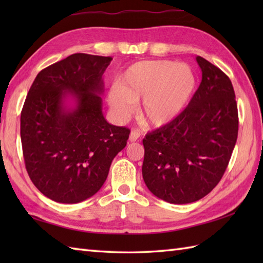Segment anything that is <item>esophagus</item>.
I'll return each instance as SVG.
<instances>
[{"label":"esophagus","instance_id":"obj_1","mask_svg":"<svg viewBox=\"0 0 263 263\" xmlns=\"http://www.w3.org/2000/svg\"><path fill=\"white\" fill-rule=\"evenodd\" d=\"M139 138H140V131L132 130L131 133H130V141L131 142H135V141L138 140Z\"/></svg>","mask_w":263,"mask_h":263}]
</instances>
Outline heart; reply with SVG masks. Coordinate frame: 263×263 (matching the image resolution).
<instances>
[{
  "mask_svg": "<svg viewBox=\"0 0 263 263\" xmlns=\"http://www.w3.org/2000/svg\"><path fill=\"white\" fill-rule=\"evenodd\" d=\"M195 76L189 65L171 61H142L131 65L110 88L108 104L120 121L130 119L142 100L141 116L161 126L180 115L192 98Z\"/></svg>",
  "mask_w": 263,
  "mask_h": 263,
  "instance_id": "obj_1",
  "label": "heart"
}]
</instances>
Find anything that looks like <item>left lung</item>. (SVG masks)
I'll use <instances>...</instances> for the list:
<instances>
[{
  "instance_id": "left-lung-1",
  "label": "left lung",
  "mask_w": 263,
  "mask_h": 263,
  "mask_svg": "<svg viewBox=\"0 0 263 263\" xmlns=\"http://www.w3.org/2000/svg\"><path fill=\"white\" fill-rule=\"evenodd\" d=\"M197 62L202 80L187 107L142 140L144 183L156 197L175 204L194 202L214 190L237 140V104L230 78L203 58L197 57Z\"/></svg>"
}]
</instances>
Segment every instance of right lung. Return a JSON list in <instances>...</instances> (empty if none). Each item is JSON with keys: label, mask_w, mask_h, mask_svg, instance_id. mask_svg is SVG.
Wrapping results in <instances>:
<instances>
[{"label": "right lung", "mask_w": 263, "mask_h": 263, "mask_svg": "<svg viewBox=\"0 0 263 263\" xmlns=\"http://www.w3.org/2000/svg\"><path fill=\"white\" fill-rule=\"evenodd\" d=\"M110 57L72 54L42 70L21 110L26 170L45 197L78 203L107 178L111 160L126 146L127 127L111 125L102 111L103 74ZM66 97L76 106L68 109Z\"/></svg>", "instance_id": "1"}]
</instances>
